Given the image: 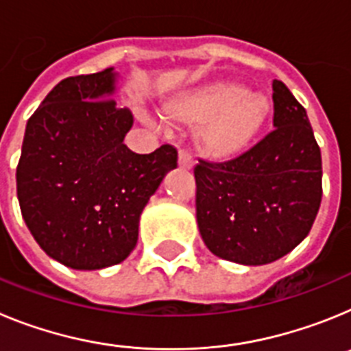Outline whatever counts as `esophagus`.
Listing matches in <instances>:
<instances>
[{"label":"esophagus","instance_id":"34e87169","mask_svg":"<svg viewBox=\"0 0 351 351\" xmlns=\"http://www.w3.org/2000/svg\"><path fill=\"white\" fill-rule=\"evenodd\" d=\"M193 156H191L190 151H184V149H181L179 151V169L182 170H191L193 169Z\"/></svg>","mask_w":351,"mask_h":351}]
</instances>
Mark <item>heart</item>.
Listing matches in <instances>:
<instances>
[{"instance_id": "1", "label": "heart", "mask_w": 351, "mask_h": 351, "mask_svg": "<svg viewBox=\"0 0 351 351\" xmlns=\"http://www.w3.org/2000/svg\"><path fill=\"white\" fill-rule=\"evenodd\" d=\"M271 114V101L262 93L237 82H214L167 105L170 121L197 125V144L213 160L228 161L253 144Z\"/></svg>"}]
</instances>
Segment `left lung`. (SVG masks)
<instances>
[{
  "instance_id": "1",
  "label": "left lung",
  "mask_w": 351,
  "mask_h": 351,
  "mask_svg": "<svg viewBox=\"0 0 351 351\" xmlns=\"http://www.w3.org/2000/svg\"><path fill=\"white\" fill-rule=\"evenodd\" d=\"M274 132L225 163L198 160L197 223L210 253L265 265L308 237L322 202V154L306 108L272 80Z\"/></svg>"
}]
</instances>
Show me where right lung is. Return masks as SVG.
<instances>
[{
  "label": "right lung",
  "instance_id": "1",
  "mask_svg": "<svg viewBox=\"0 0 351 351\" xmlns=\"http://www.w3.org/2000/svg\"><path fill=\"white\" fill-rule=\"evenodd\" d=\"M117 80L110 66L54 86L27 121L15 173L31 235L75 271L128 258L142 210L178 169L172 145L137 154L123 144L133 116L114 101Z\"/></svg>",
  "mask_w": 351,
  "mask_h": 351
}]
</instances>
